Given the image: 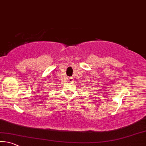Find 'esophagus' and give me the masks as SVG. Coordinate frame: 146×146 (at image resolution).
Masks as SVG:
<instances>
[{"instance_id":"esophagus-1","label":"esophagus","mask_w":146,"mask_h":146,"mask_svg":"<svg viewBox=\"0 0 146 146\" xmlns=\"http://www.w3.org/2000/svg\"><path fill=\"white\" fill-rule=\"evenodd\" d=\"M69 82H73V78L71 77V78H69Z\"/></svg>"}]
</instances>
